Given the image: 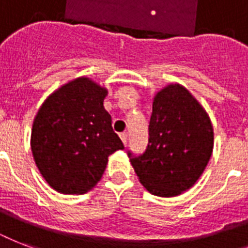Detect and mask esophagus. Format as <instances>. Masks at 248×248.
I'll return each instance as SVG.
<instances>
[{
    "label": "esophagus",
    "instance_id": "34e87169",
    "mask_svg": "<svg viewBox=\"0 0 248 248\" xmlns=\"http://www.w3.org/2000/svg\"><path fill=\"white\" fill-rule=\"evenodd\" d=\"M120 136H121V140H122L124 145H126V144H127V140H128V134H127V132H122V134H121Z\"/></svg>",
    "mask_w": 248,
    "mask_h": 248
}]
</instances>
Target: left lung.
Masks as SVG:
<instances>
[{"label": "left lung", "instance_id": "1", "mask_svg": "<svg viewBox=\"0 0 248 248\" xmlns=\"http://www.w3.org/2000/svg\"><path fill=\"white\" fill-rule=\"evenodd\" d=\"M148 134L143 153L127 151L140 183L159 197L190 188L212 155L214 130L207 113L188 90L170 85L155 95Z\"/></svg>", "mask_w": 248, "mask_h": 248}]
</instances>
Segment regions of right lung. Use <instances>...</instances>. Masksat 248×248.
Instances as JSON below:
<instances>
[{"instance_id":"1","label":"right lung","mask_w":248,"mask_h":248,"mask_svg":"<svg viewBox=\"0 0 248 248\" xmlns=\"http://www.w3.org/2000/svg\"><path fill=\"white\" fill-rule=\"evenodd\" d=\"M107 90L89 78L62 86L46 99L33 122L36 165L56 192L82 194L95 186L108 157L124 149L104 109Z\"/></svg>"}]
</instances>
